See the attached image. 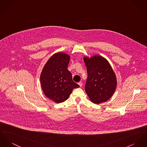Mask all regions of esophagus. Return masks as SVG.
I'll return each instance as SVG.
<instances>
[{
    "label": "esophagus",
    "instance_id": "esophagus-1",
    "mask_svg": "<svg viewBox=\"0 0 147 147\" xmlns=\"http://www.w3.org/2000/svg\"><path fill=\"white\" fill-rule=\"evenodd\" d=\"M78 84L79 85V86L81 87L82 86V85H83V83H82V82H80L78 83Z\"/></svg>",
    "mask_w": 147,
    "mask_h": 147
}]
</instances>
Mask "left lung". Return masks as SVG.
I'll use <instances>...</instances> for the list:
<instances>
[{
  "instance_id": "left-lung-1",
  "label": "left lung",
  "mask_w": 147,
  "mask_h": 147,
  "mask_svg": "<svg viewBox=\"0 0 147 147\" xmlns=\"http://www.w3.org/2000/svg\"><path fill=\"white\" fill-rule=\"evenodd\" d=\"M88 78L85 90L91 101L100 104L109 100L113 95L117 80L109 61L100 55L84 57Z\"/></svg>"
}]
</instances>
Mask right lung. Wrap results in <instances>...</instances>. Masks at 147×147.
Instances as JSON below:
<instances>
[{
	"label": "right lung",
	"mask_w": 147,
	"mask_h": 147,
	"mask_svg": "<svg viewBox=\"0 0 147 147\" xmlns=\"http://www.w3.org/2000/svg\"><path fill=\"white\" fill-rule=\"evenodd\" d=\"M69 61L68 54L56 53L48 60L41 73L40 82L45 95L57 103L67 100L73 90L79 87L67 69Z\"/></svg>",
	"instance_id": "right-lung-1"
}]
</instances>
